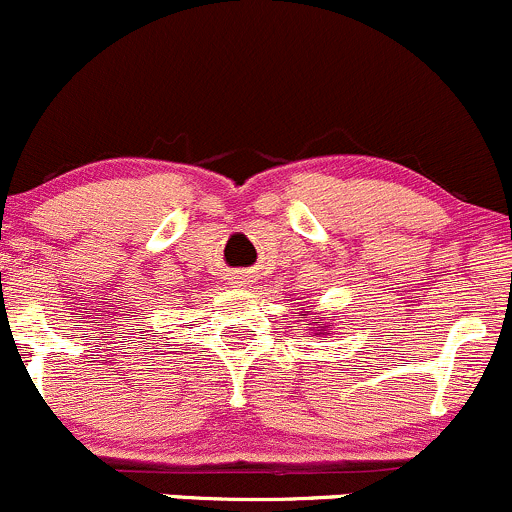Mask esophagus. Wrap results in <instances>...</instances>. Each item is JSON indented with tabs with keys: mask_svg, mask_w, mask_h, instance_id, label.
<instances>
[{
	"mask_svg": "<svg viewBox=\"0 0 512 512\" xmlns=\"http://www.w3.org/2000/svg\"><path fill=\"white\" fill-rule=\"evenodd\" d=\"M234 283L246 285V283H251V280H249V275H246V273H237V275H234Z\"/></svg>",
	"mask_w": 512,
	"mask_h": 512,
	"instance_id": "1",
	"label": "esophagus"
}]
</instances>
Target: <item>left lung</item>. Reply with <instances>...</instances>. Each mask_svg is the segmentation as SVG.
<instances>
[{
	"instance_id": "8db88e82",
	"label": "left lung",
	"mask_w": 512,
	"mask_h": 512,
	"mask_svg": "<svg viewBox=\"0 0 512 512\" xmlns=\"http://www.w3.org/2000/svg\"><path fill=\"white\" fill-rule=\"evenodd\" d=\"M314 324H319V321H314Z\"/></svg>"
}]
</instances>
